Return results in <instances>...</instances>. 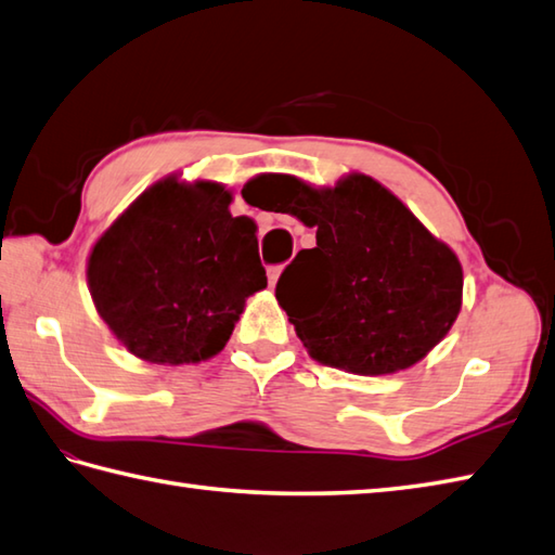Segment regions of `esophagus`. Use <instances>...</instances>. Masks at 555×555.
I'll use <instances>...</instances> for the list:
<instances>
[{
    "mask_svg": "<svg viewBox=\"0 0 555 555\" xmlns=\"http://www.w3.org/2000/svg\"><path fill=\"white\" fill-rule=\"evenodd\" d=\"M267 276H269V286L274 288L279 276H281V267H269V269H267Z\"/></svg>",
    "mask_w": 555,
    "mask_h": 555,
    "instance_id": "esophagus-1",
    "label": "esophagus"
}]
</instances>
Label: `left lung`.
Masks as SVG:
<instances>
[{"mask_svg": "<svg viewBox=\"0 0 555 555\" xmlns=\"http://www.w3.org/2000/svg\"><path fill=\"white\" fill-rule=\"evenodd\" d=\"M286 215L317 231L276 300L317 362L362 376L408 370L451 332L463 305L455 253L364 173L334 188L286 176Z\"/></svg>", "mask_w": 555, "mask_h": 555, "instance_id": "left-lung-1", "label": "left lung"}]
</instances>
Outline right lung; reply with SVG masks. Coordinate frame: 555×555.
<instances>
[{
    "instance_id": "1",
    "label": "right lung",
    "mask_w": 555,
    "mask_h": 555,
    "mask_svg": "<svg viewBox=\"0 0 555 555\" xmlns=\"http://www.w3.org/2000/svg\"><path fill=\"white\" fill-rule=\"evenodd\" d=\"M221 183L157 181L88 257L98 314L135 358L191 364L227 346L245 300L267 288L257 223Z\"/></svg>"
}]
</instances>
